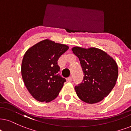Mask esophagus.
Instances as JSON below:
<instances>
[{"label":"esophagus","mask_w":131,"mask_h":131,"mask_svg":"<svg viewBox=\"0 0 131 131\" xmlns=\"http://www.w3.org/2000/svg\"><path fill=\"white\" fill-rule=\"evenodd\" d=\"M68 82H72V77H69L68 78Z\"/></svg>","instance_id":"34e87169"}]
</instances>
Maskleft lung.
<instances>
[{"label":"left lung","mask_w":131,"mask_h":131,"mask_svg":"<svg viewBox=\"0 0 131 131\" xmlns=\"http://www.w3.org/2000/svg\"><path fill=\"white\" fill-rule=\"evenodd\" d=\"M72 51L79 58L84 73L83 82L75 86L79 98L89 104L103 100L116 83L118 74L116 62L105 51L96 48L75 46Z\"/></svg>","instance_id":"obj_1"}]
</instances>
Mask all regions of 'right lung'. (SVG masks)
<instances>
[{"mask_svg": "<svg viewBox=\"0 0 131 131\" xmlns=\"http://www.w3.org/2000/svg\"><path fill=\"white\" fill-rule=\"evenodd\" d=\"M68 48L66 45L46 39L24 54L21 76L28 91L36 100L48 103L59 95L66 80L59 74L57 61Z\"/></svg>", "mask_w": 131, "mask_h": 131, "instance_id": "add662e5", "label": "right lung"}]
</instances>
